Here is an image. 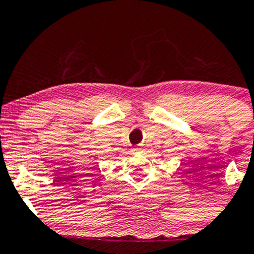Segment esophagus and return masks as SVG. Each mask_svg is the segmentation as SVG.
I'll return each instance as SVG.
<instances>
[{
	"mask_svg": "<svg viewBox=\"0 0 254 254\" xmlns=\"http://www.w3.org/2000/svg\"><path fill=\"white\" fill-rule=\"evenodd\" d=\"M135 150H138V149H135Z\"/></svg>",
	"mask_w": 254,
	"mask_h": 254,
	"instance_id": "esophagus-1",
	"label": "esophagus"
}]
</instances>
